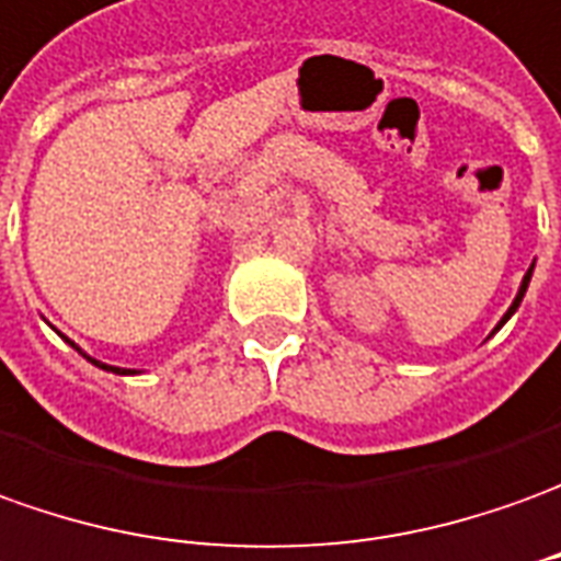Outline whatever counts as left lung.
<instances>
[{
	"label": "left lung",
	"mask_w": 561,
	"mask_h": 561,
	"mask_svg": "<svg viewBox=\"0 0 561 561\" xmlns=\"http://www.w3.org/2000/svg\"><path fill=\"white\" fill-rule=\"evenodd\" d=\"M531 272H535V265H531V268H528V272H525V277H523V287H519V293H516V299H513V305H510V308H507V314H504V318H501V323H497V327H494V332L501 330V327H504V323H507V320L513 318V314H516V308H519V302H523L525 289H528V280H531Z\"/></svg>",
	"instance_id": "1"
}]
</instances>
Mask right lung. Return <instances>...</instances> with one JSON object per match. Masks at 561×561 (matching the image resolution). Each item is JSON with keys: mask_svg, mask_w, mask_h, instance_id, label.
<instances>
[{"mask_svg": "<svg viewBox=\"0 0 561 561\" xmlns=\"http://www.w3.org/2000/svg\"><path fill=\"white\" fill-rule=\"evenodd\" d=\"M69 345H72V342H69ZM72 347H76V345H72ZM76 351H81V347H76ZM84 357H88V354H84ZM88 360L94 363V366H100V369H106V373H115V376H134V369H122V366H106V363L94 360V357H88Z\"/></svg>", "mask_w": 561, "mask_h": 561, "instance_id": "right-lung-1", "label": "right lung"}]
</instances>
